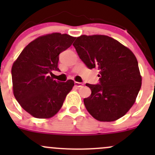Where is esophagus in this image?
<instances>
[{
	"label": "esophagus",
	"instance_id": "esophagus-1",
	"mask_svg": "<svg viewBox=\"0 0 155 155\" xmlns=\"http://www.w3.org/2000/svg\"><path fill=\"white\" fill-rule=\"evenodd\" d=\"M74 84H75V86L77 87H81L83 85L82 83L78 82V81H75V82H74Z\"/></svg>",
	"mask_w": 155,
	"mask_h": 155
}]
</instances>
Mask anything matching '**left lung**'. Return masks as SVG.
<instances>
[{"instance_id": "1", "label": "left lung", "mask_w": 155, "mask_h": 155, "mask_svg": "<svg viewBox=\"0 0 155 155\" xmlns=\"http://www.w3.org/2000/svg\"><path fill=\"white\" fill-rule=\"evenodd\" d=\"M88 68H97L99 84H86L91 95L84 99L89 113L101 122L123 117L136 101L141 87L134 54L115 39L102 35H81L74 44Z\"/></svg>"}]
</instances>
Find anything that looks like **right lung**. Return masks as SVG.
<instances>
[{"label": "right lung", "instance_id": "1", "mask_svg": "<svg viewBox=\"0 0 155 155\" xmlns=\"http://www.w3.org/2000/svg\"><path fill=\"white\" fill-rule=\"evenodd\" d=\"M74 37L59 33L38 37L23 49L12 68L13 91L24 110L35 118H50L58 113L74 85L49 76L58 68L59 54L71 46Z\"/></svg>", "mask_w": 155, "mask_h": 155}]
</instances>
